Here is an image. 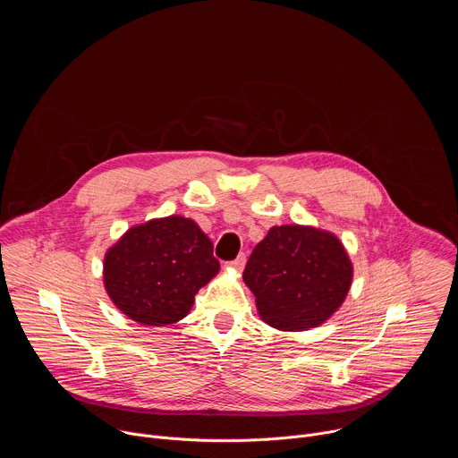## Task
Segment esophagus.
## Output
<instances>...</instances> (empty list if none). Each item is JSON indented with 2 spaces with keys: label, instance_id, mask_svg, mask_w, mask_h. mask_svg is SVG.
<instances>
[{
  "label": "esophagus",
  "instance_id": "obj_1",
  "mask_svg": "<svg viewBox=\"0 0 458 458\" xmlns=\"http://www.w3.org/2000/svg\"><path fill=\"white\" fill-rule=\"evenodd\" d=\"M244 265H246V255L241 253V255H237V259L230 260V263H228L226 267H228V268H233V270H237V272H242Z\"/></svg>",
  "mask_w": 458,
  "mask_h": 458
}]
</instances>
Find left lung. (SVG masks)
Segmentation results:
<instances>
[{
  "label": "left lung",
  "instance_id": "left-lung-1",
  "mask_svg": "<svg viewBox=\"0 0 458 458\" xmlns=\"http://www.w3.org/2000/svg\"><path fill=\"white\" fill-rule=\"evenodd\" d=\"M242 279L255 295L260 318L277 330L302 332L341 308L353 267L334 233L283 225L270 228L253 248Z\"/></svg>",
  "mask_w": 458,
  "mask_h": 458
}]
</instances>
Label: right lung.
Masks as SVG:
<instances>
[{"instance_id":"1","label":"right lung","mask_w":458,"mask_h":458,"mask_svg":"<svg viewBox=\"0 0 458 458\" xmlns=\"http://www.w3.org/2000/svg\"><path fill=\"white\" fill-rule=\"evenodd\" d=\"M219 272L214 244L195 221L170 216L130 228L103 263L112 302L145 326H166L191 310L195 293Z\"/></svg>"}]
</instances>
